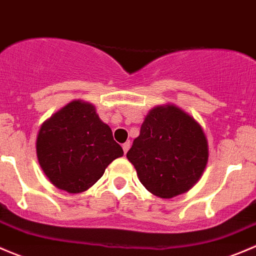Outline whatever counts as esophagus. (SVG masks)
<instances>
[{
  "instance_id": "obj_1",
  "label": "esophagus",
  "mask_w": 256,
  "mask_h": 256,
  "mask_svg": "<svg viewBox=\"0 0 256 256\" xmlns=\"http://www.w3.org/2000/svg\"><path fill=\"white\" fill-rule=\"evenodd\" d=\"M129 146H130V143H129V142H126V143L123 144V146H122V148H123V152H124V154L127 153V152L129 150Z\"/></svg>"
}]
</instances>
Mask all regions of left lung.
Masks as SVG:
<instances>
[{"mask_svg":"<svg viewBox=\"0 0 256 256\" xmlns=\"http://www.w3.org/2000/svg\"><path fill=\"white\" fill-rule=\"evenodd\" d=\"M148 192L170 199L193 188L208 164V139L202 126L174 104L148 112L127 153Z\"/></svg>","mask_w":256,"mask_h":256,"instance_id":"1","label":"left lung"}]
</instances>
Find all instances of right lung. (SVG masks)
<instances>
[{"label": "right lung", "instance_id": "1", "mask_svg": "<svg viewBox=\"0 0 256 256\" xmlns=\"http://www.w3.org/2000/svg\"><path fill=\"white\" fill-rule=\"evenodd\" d=\"M36 153L48 180L77 194L97 183L106 168L123 156V149L98 117L96 106L74 100L42 123Z\"/></svg>", "mask_w": 256, "mask_h": 256}]
</instances>
